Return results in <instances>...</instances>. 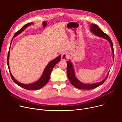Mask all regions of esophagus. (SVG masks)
Masks as SVG:
<instances>
[{
    "instance_id": "1",
    "label": "esophagus",
    "mask_w": 122,
    "mask_h": 122,
    "mask_svg": "<svg viewBox=\"0 0 122 122\" xmlns=\"http://www.w3.org/2000/svg\"><path fill=\"white\" fill-rule=\"evenodd\" d=\"M69 58V54L66 53V52H64L62 53V56H61V59L62 61H66Z\"/></svg>"
}]
</instances>
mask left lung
Segmentation results:
<instances>
[{
	"instance_id": "8db88e82",
	"label": "left lung",
	"mask_w": 122,
	"mask_h": 122,
	"mask_svg": "<svg viewBox=\"0 0 122 122\" xmlns=\"http://www.w3.org/2000/svg\"><path fill=\"white\" fill-rule=\"evenodd\" d=\"M90 29H91V31L93 34H94V35L103 38L104 39L107 40L109 42L111 46V48L112 51L113 60L114 61V53L113 45L110 37L107 34L104 33V32L95 24H91V26ZM67 76L70 82H71V84L73 86H74L75 87L81 89H92L100 86L102 84H103L104 82L106 81V80L108 77L109 73L108 72L107 73L106 78L103 81H101L96 82V83H93V84H85V83H82V82H81L80 81H79L77 79V78H76V76L75 75V73L74 70L73 64L71 61V60L67 61Z\"/></svg>"
}]
</instances>
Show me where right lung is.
<instances>
[{"label": "right lung", "mask_w": 122, "mask_h": 122, "mask_svg": "<svg viewBox=\"0 0 122 122\" xmlns=\"http://www.w3.org/2000/svg\"><path fill=\"white\" fill-rule=\"evenodd\" d=\"M33 24H34V23H28L26 25H24L20 30H19L18 31L16 32V33L15 34V35H14L13 37V38L17 36L18 35H19L21 33H22V32L27 27H28L29 26H30V25H33ZM13 38L12 39V41H11V44L12 41L13 40ZM11 44H10V45H11ZM9 54H10V50H9V52L8 53V56H7V65L8 67L9 72H10V76H11V77L12 79L13 80V81H14V82L15 83V84H16L17 85H18L19 86H20L25 89H28V90H37V89H41V88H42V87H43L44 86H45L46 85V84L48 82V81L49 80L50 75H51V72H52V70L53 68L54 67V66H55V65L57 63H58L60 61L61 56V55H59L58 57H56V58H55L54 60L50 61L48 64V65L46 66V68L44 69V71L43 72V73L41 76V77L40 78V79L39 80L34 83H32V84L27 85V84H22V83L18 81L14 78V76H13V75H12L11 71H10V70L9 65Z\"/></svg>", "instance_id": "right-lung-1"}]
</instances>
